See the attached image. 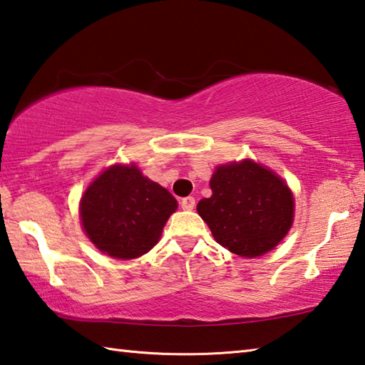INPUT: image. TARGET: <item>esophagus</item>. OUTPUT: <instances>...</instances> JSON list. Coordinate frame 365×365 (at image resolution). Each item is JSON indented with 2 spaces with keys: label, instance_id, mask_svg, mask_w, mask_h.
Wrapping results in <instances>:
<instances>
[{
  "label": "esophagus",
  "instance_id": "esophagus-1",
  "mask_svg": "<svg viewBox=\"0 0 365 365\" xmlns=\"http://www.w3.org/2000/svg\"><path fill=\"white\" fill-rule=\"evenodd\" d=\"M179 203H181V208L182 210H194L195 199H194V197H184V199L179 202Z\"/></svg>",
  "mask_w": 365,
  "mask_h": 365
}]
</instances>
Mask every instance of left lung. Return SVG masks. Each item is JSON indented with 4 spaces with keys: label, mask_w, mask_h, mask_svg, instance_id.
I'll use <instances>...</instances> for the list:
<instances>
[{
    "label": "left lung",
    "mask_w": 365,
    "mask_h": 365,
    "mask_svg": "<svg viewBox=\"0 0 365 365\" xmlns=\"http://www.w3.org/2000/svg\"><path fill=\"white\" fill-rule=\"evenodd\" d=\"M213 195L197 212L215 240L245 258L272 250L289 232L293 195L284 179L252 160L218 166L210 181Z\"/></svg>",
    "instance_id": "8db88e82"
}]
</instances>
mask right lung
Instances as JSON below:
<instances>
[{"instance_id": "add662e5", "label": "right lung", "mask_w": 365, "mask_h": 365, "mask_svg": "<svg viewBox=\"0 0 365 365\" xmlns=\"http://www.w3.org/2000/svg\"><path fill=\"white\" fill-rule=\"evenodd\" d=\"M178 202L136 166L115 165L86 189L80 203L83 229L108 257L138 258L162 235Z\"/></svg>"}]
</instances>
